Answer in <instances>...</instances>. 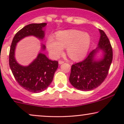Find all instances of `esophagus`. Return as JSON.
<instances>
[{"instance_id":"34e87169","label":"esophagus","mask_w":124,"mask_h":124,"mask_svg":"<svg viewBox=\"0 0 124 124\" xmlns=\"http://www.w3.org/2000/svg\"><path fill=\"white\" fill-rule=\"evenodd\" d=\"M64 63V61H59V64H62V63Z\"/></svg>"}]
</instances>
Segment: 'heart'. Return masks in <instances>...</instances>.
<instances>
[{
	"instance_id": "b5f03b06",
	"label": "heart",
	"mask_w": 124,
	"mask_h": 124,
	"mask_svg": "<svg viewBox=\"0 0 124 124\" xmlns=\"http://www.w3.org/2000/svg\"><path fill=\"white\" fill-rule=\"evenodd\" d=\"M90 38L86 33L79 30L61 31L56 34V39L50 36L48 38L46 46L51 56L57 58L62 54L64 48L71 59L78 60L83 57L89 49Z\"/></svg>"
}]
</instances>
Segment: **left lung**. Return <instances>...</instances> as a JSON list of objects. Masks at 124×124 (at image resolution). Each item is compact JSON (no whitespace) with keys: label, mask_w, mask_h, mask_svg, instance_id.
<instances>
[{"label":"left lung","mask_w":124,"mask_h":124,"mask_svg":"<svg viewBox=\"0 0 124 124\" xmlns=\"http://www.w3.org/2000/svg\"><path fill=\"white\" fill-rule=\"evenodd\" d=\"M100 38L98 47L90 53L86 59L71 67L69 81L76 89L89 91L99 87L108 74L112 61V48L104 32L99 30ZM99 49L104 52V57L100 61L94 60L95 54Z\"/></svg>","instance_id":"8db88e82"}]
</instances>
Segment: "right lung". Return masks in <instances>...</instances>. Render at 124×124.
Instances as JSON below:
<instances>
[{
	"label": "right lung",
	"instance_id": "1",
	"mask_svg": "<svg viewBox=\"0 0 124 124\" xmlns=\"http://www.w3.org/2000/svg\"><path fill=\"white\" fill-rule=\"evenodd\" d=\"M46 25L43 23L25 25L16 34L10 49L9 66L13 75L20 86L32 93H40L49 86L58 67V62L51 61L45 55L39 53L28 66H21L15 59V48L18 41L25 37L34 35L43 39L45 34L42 29ZM42 49H45L44 45H42Z\"/></svg>",
	"mask_w": 124,
	"mask_h": 124
}]
</instances>
